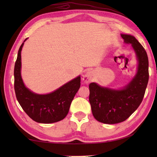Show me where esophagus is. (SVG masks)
I'll return each mask as SVG.
<instances>
[{"instance_id":"1","label":"esophagus","mask_w":157,"mask_h":157,"mask_svg":"<svg viewBox=\"0 0 157 157\" xmlns=\"http://www.w3.org/2000/svg\"><path fill=\"white\" fill-rule=\"evenodd\" d=\"M92 72H88L87 73H86V74L83 77V80L86 84H88V83L92 82Z\"/></svg>"}]
</instances>
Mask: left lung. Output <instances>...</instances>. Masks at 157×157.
Wrapping results in <instances>:
<instances>
[{
    "mask_svg": "<svg viewBox=\"0 0 157 157\" xmlns=\"http://www.w3.org/2000/svg\"><path fill=\"white\" fill-rule=\"evenodd\" d=\"M124 42L131 44L138 60V71L134 78L119 90L103 88L96 83L89 85L93 116L106 124L124 121L138 108L144 98L149 78L148 59L145 49L134 36L121 34Z\"/></svg>",
    "mask_w": 157,
    "mask_h": 157,
    "instance_id": "8db88e82",
    "label": "left lung"
}]
</instances>
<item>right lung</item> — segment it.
<instances>
[{
	"label": "right lung",
	"instance_id": "obj_1",
	"mask_svg": "<svg viewBox=\"0 0 157 157\" xmlns=\"http://www.w3.org/2000/svg\"><path fill=\"white\" fill-rule=\"evenodd\" d=\"M23 45V43L19 49L14 68V89L19 105L29 117L38 123H52L61 121L67 115L73 99L80 87V76L50 94H34L25 87L21 79Z\"/></svg>",
	"mask_w": 157,
	"mask_h": 157
}]
</instances>
